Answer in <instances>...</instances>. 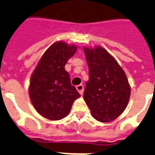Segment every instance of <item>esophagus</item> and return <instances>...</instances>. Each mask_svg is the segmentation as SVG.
<instances>
[{
	"label": "esophagus",
	"instance_id": "34e87169",
	"mask_svg": "<svg viewBox=\"0 0 155 155\" xmlns=\"http://www.w3.org/2000/svg\"><path fill=\"white\" fill-rule=\"evenodd\" d=\"M76 89L78 90V91L79 92V94H83V91H84V87H83V85H78V86H76Z\"/></svg>",
	"mask_w": 155,
	"mask_h": 155
}]
</instances>
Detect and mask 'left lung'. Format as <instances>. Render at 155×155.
I'll return each instance as SVG.
<instances>
[{
  "mask_svg": "<svg viewBox=\"0 0 155 155\" xmlns=\"http://www.w3.org/2000/svg\"><path fill=\"white\" fill-rule=\"evenodd\" d=\"M83 50L89 67L83 99L95 120L111 122L129 104L131 89L126 74L106 49L96 46Z\"/></svg>",
  "mask_w": 155,
  "mask_h": 155,
  "instance_id": "left-lung-1",
  "label": "left lung"
}]
</instances>
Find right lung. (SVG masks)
<instances>
[{"mask_svg":"<svg viewBox=\"0 0 155 155\" xmlns=\"http://www.w3.org/2000/svg\"><path fill=\"white\" fill-rule=\"evenodd\" d=\"M77 48L65 42H55L43 54L31 77L28 91L32 105L39 115L50 120L68 116L73 103L80 97L64 69Z\"/></svg>","mask_w":155,"mask_h":155,"instance_id":"1","label":"right lung"}]
</instances>
